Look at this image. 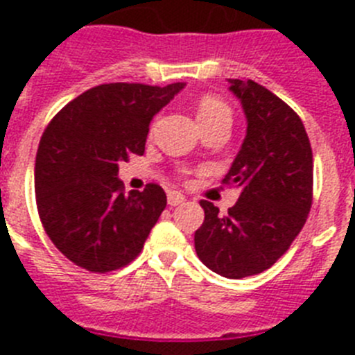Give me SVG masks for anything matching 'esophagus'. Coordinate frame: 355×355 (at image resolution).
Listing matches in <instances>:
<instances>
[{
  "label": "esophagus",
  "mask_w": 355,
  "mask_h": 355,
  "mask_svg": "<svg viewBox=\"0 0 355 355\" xmlns=\"http://www.w3.org/2000/svg\"><path fill=\"white\" fill-rule=\"evenodd\" d=\"M167 200L171 206H180V205H183L184 200H187V197H184L181 192H175V190H172V192H168Z\"/></svg>",
  "instance_id": "1"
}]
</instances>
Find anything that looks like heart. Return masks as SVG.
Here are the masks:
<instances>
[{"label":"heart","instance_id":"b5f03b06","mask_svg":"<svg viewBox=\"0 0 355 355\" xmlns=\"http://www.w3.org/2000/svg\"><path fill=\"white\" fill-rule=\"evenodd\" d=\"M197 121L199 124H208V122L216 121H233V112L225 105L222 99L215 96L200 97L199 105H197Z\"/></svg>","mask_w":355,"mask_h":355}]
</instances>
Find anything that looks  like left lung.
<instances>
[{
    "instance_id": "8db88e82",
    "label": "left lung",
    "mask_w": 355,
    "mask_h": 355,
    "mask_svg": "<svg viewBox=\"0 0 355 355\" xmlns=\"http://www.w3.org/2000/svg\"><path fill=\"white\" fill-rule=\"evenodd\" d=\"M240 99L247 135L224 183L240 187L225 215L200 200L205 222L196 252L209 270L227 279L270 268L304 227L313 200V153L293 110L256 81L229 80Z\"/></svg>"
}]
</instances>
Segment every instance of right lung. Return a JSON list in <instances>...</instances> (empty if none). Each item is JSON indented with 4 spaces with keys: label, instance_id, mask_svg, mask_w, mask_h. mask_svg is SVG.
Here are the masks:
<instances>
[{
    "label": "right lung",
    "instance_id": "obj_1",
    "mask_svg": "<svg viewBox=\"0 0 355 355\" xmlns=\"http://www.w3.org/2000/svg\"><path fill=\"white\" fill-rule=\"evenodd\" d=\"M184 83H108L55 115L35 158L37 209L55 247L89 272L117 270L140 254L167 206L158 184L124 196L119 163L146 150L149 124Z\"/></svg>",
    "mask_w": 355,
    "mask_h": 355
}]
</instances>
